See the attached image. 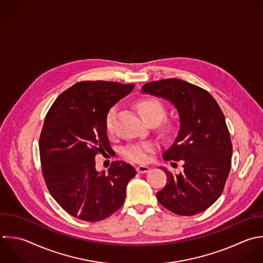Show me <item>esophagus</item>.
Returning a JSON list of instances; mask_svg holds the SVG:
<instances>
[{
	"label": "esophagus",
	"instance_id": "esophagus-1",
	"mask_svg": "<svg viewBox=\"0 0 263 263\" xmlns=\"http://www.w3.org/2000/svg\"><path fill=\"white\" fill-rule=\"evenodd\" d=\"M150 171V167L148 165H139L137 166V172L140 174H145Z\"/></svg>",
	"mask_w": 263,
	"mask_h": 263
}]
</instances>
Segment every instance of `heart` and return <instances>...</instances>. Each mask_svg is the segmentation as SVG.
Returning <instances> with one entry per match:
<instances>
[{"mask_svg":"<svg viewBox=\"0 0 263 263\" xmlns=\"http://www.w3.org/2000/svg\"><path fill=\"white\" fill-rule=\"evenodd\" d=\"M137 109L142 116V118L147 123H159L164 115H165V108L163 104L156 100V99H143L137 104ZM115 115L116 109L113 107L111 108L105 119V126L108 133H113L114 130V123H115ZM155 149V145L150 142L144 143H135L128 145L123 150V156L129 160L136 162H146L149 159L150 153Z\"/></svg>","mask_w":263,"mask_h":263,"instance_id":"b5f03b06","label":"heart"}]
</instances>
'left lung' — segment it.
Instances as JSON below:
<instances>
[{
	"instance_id": "obj_1",
	"label": "left lung",
	"mask_w": 263,
	"mask_h": 263,
	"mask_svg": "<svg viewBox=\"0 0 263 263\" xmlns=\"http://www.w3.org/2000/svg\"><path fill=\"white\" fill-rule=\"evenodd\" d=\"M142 90L170 101L180 118L178 137L162 157L182 160L184 170L174 174L160 167L166 184L156 197L177 215H196L219 198L230 171L232 144L225 117L209 91L181 79L148 82Z\"/></svg>"
}]
</instances>
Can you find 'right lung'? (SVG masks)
<instances>
[{
  "label": "right lung",
  "instance_id": "add662e5",
  "mask_svg": "<svg viewBox=\"0 0 263 263\" xmlns=\"http://www.w3.org/2000/svg\"><path fill=\"white\" fill-rule=\"evenodd\" d=\"M135 84L81 81L65 90L46 114L39 140L42 174L51 196L83 221L104 220L121 208L133 165L113 161L96 170V155L111 149L105 119Z\"/></svg>",
  "mask_w": 263,
  "mask_h": 263
}]
</instances>
